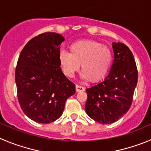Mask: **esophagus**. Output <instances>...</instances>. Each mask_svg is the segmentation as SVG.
I'll return each instance as SVG.
<instances>
[{
	"label": "esophagus",
	"mask_w": 151,
	"mask_h": 151,
	"mask_svg": "<svg viewBox=\"0 0 151 151\" xmlns=\"http://www.w3.org/2000/svg\"><path fill=\"white\" fill-rule=\"evenodd\" d=\"M84 90H85V88L83 86L80 85H76V91L77 92H79V91H83Z\"/></svg>",
	"instance_id": "34e87169"
}]
</instances>
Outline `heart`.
<instances>
[{
	"instance_id": "1",
	"label": "heart",
	"mask_w": 151,
	"mask_h": 151,
	"mask_svg": "<svg viewBox=\"0 0 151 151\" xmlns=\"http://www.w3.org/2000/svg\"><path fill=\"white\" fill-rule=\"evenodd\" d=\"M70 53L61 50L60 63L66 77L72 78L79 71L81 65L83 80L93 83L101 81L110 69L112 54L106 46L94 40H81L71 45Z\"/></svg>"
}]
</instances>
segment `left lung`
Segmentation results:
<instances>
[{
    "instance_id": "left-lung-1",
    "label": "left lung",
    "mask_w": 151,
    "mask_h": 151,
    "mask_svg": "<svg viewBox=\"0 0 151 151\" xmlns=\"http://www.w3.org/2000/svg\"><path fill=\"white\" fill-rule=\"evenodd\" d=\"M114 60L104 81L86 88L85 109L93 120L103 124L117 122L133 102L138 71L133 53L123 43L113 42Z\"/></svg>"
}]
</instances>
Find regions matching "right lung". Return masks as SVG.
<instances>
[{
	"instance_id": "add662e5",
	"label": "right lung",
	"mask_w": 151,
	"mask_h": 151,
	"mask_svg": "<svg viewBox=\"0 0 151 151\" xmlns=\"http://www.w3.org/2000/svg\"><path fill=\"white\" fill-rule=\"evenodd\" d=\"M64 40L58 33H42L26 44L18 57L15 73L18 102L25 115L38 123L57 120L66 100L76 91L60 68Z\"/></svg>"
}]
</instances>
